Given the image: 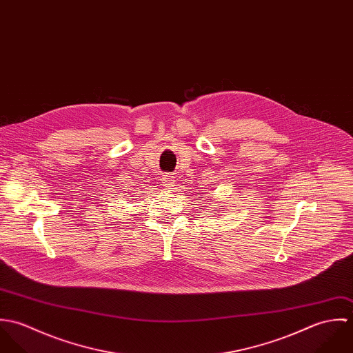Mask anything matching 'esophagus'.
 <instances>
[{
  "label": "esophagus",
  "mask_w": 353,
  "mask_h": 353,
  "mask_svg": "<svg viewBox=\"0 0 353 353\" xmlns=\"http://www.w3.org/2000/svg\"><path fill=\"white\" fill-rule=\"evenodd\" d=\"M174 183H175V179L171 174H167V175L163 176V186L164 188H172Z\"/></svg>",
  "instance_id": "1"
}]
</instances>
